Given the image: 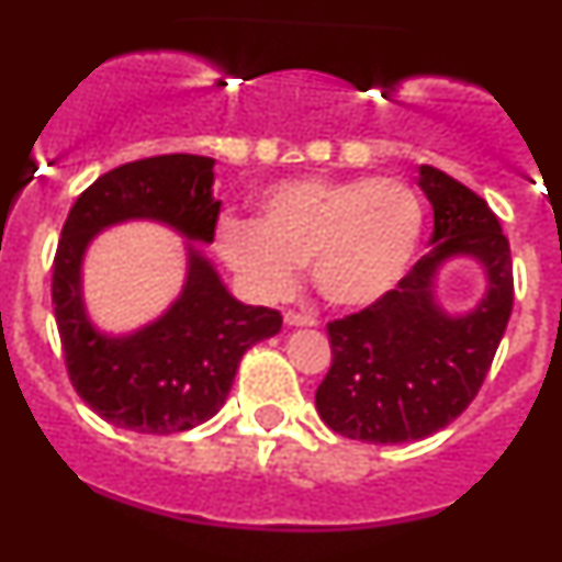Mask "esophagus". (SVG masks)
I'll return each mask as SVG.
<instances>
[{
    "label": "esophagus",
    "mask_w": 562,
    "mask_h": 562,
    "mask_svg": "<svg viewBox=\"0 0 562 562\" xmlns=\"http://www.w3.org/2000/svg\"><path fill=\"white\" fill-rule=\"evenodd\" d=\"M285 323L291 328H313V326H317L315 317L302 315V313H285Z\"/></svg>",
    "instance_id": "34e87169"
}]
</instances>
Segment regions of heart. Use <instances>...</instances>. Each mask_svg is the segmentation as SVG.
Returning <instances> with one entry per match:
<instances>
[{
  "label": "heart",
  "instance_id": "1",
  "mask_svg": "<svg viewBox=\"0 0 562 562\" xmlns=\"http://www.w3.org/2000/svg\"><path fill=\"white\" fill-rule=\"evenodd\" d=\"M422 231V201L402 179L307 176L263 190L252 223L223 220L217 247L255 296L288 293L296 266L307 263L323 302L364 310L400 285Z\"/></svg>",
  "mask_w": 562,
  "mask_h": 562
}]
</instances>
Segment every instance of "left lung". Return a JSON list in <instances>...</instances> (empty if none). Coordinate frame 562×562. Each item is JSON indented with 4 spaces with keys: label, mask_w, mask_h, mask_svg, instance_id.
Returning <instances> with one entry per match:
<instances>
[{
    "label": "left lung",
    "mask_w": 562,
    "mask_h": 562,
    "mask_svg": "<svg viewBox=\"0 0 562 562\" xmlns=\"http://www.w3.org/2000/svg\"><path fill=\"white\" fill-rule=\"evenodd\" d=\"M418 187L432 203V249L381 302L328 323L331 370L315 407L350 440L413 443L449 427L479 394L512 317V249L484 198L432 166H418ZM454 259L485 277L468 311L439 302V271Z\"/></svg>",
    "instance_id": "8db88e82"
}]
</instances>
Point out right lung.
<instances>
[{"instance_id": "1", "label": "right lung", "mask_w": 562, "mask_h": 562, "mask_svg": "<svg viewBox=\"0 0 562 562\" xmlns=\"http://www.w3.org/2000/svg\"><path fill=\"white\" fill-rule=\"evenodd\" d=\"M214 160L160 155L108 171L67 214L54 258L56 328L78 396L113 427L173 435L209 422L228 400L241 356L274 337L282 315L239 302L201 245L214 241ZM155 222L186 239L180 296L149 324L105 333L82 296V260L103 229Z\"/></svg>"}]
</instances>
